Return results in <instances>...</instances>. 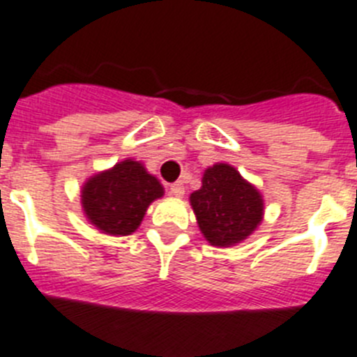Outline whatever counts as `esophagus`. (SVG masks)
I'll return each mask as SVG.
<instances>
[{
  "label": "esophagus",
  "instance_id": "obj_1",
  "mask_svg": "<svg viewBox=\"0 0 357 357\" xmlns=\"http://www.w3.org/2000/svg\"><path fill=\"white\" fill-rule=\"evenodd\" d=\"M171 194L174 195V197H183V194H185V186H183L181 181L172 183V185H171Z\"/></svg>",
  "mask_w": 357,
  "mask_h": 357
}]
</instances>
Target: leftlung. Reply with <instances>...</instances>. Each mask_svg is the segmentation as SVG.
I'll return each mask as SVG.
<instances>
[{
    "instance_id": "1",
    "label": "left lung",
    "mask_w": 357,
    "mask_h": 357,
    "mask_svg": "<svg viewBox=\"0 0 357 357\" xmlns=\"http://www.w3.org/2000/svg\"><path fill=\"white\" fill-rule=\"evenodd\" d=\"M199 229L215 247L240 243L263 220V197L227 163L208 167L202 186L190 195Z\"/></svg>"
}]
</instances>
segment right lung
Masks as SVG:
<instances>
[{
    "label": "right lung",
    "instance_id": "obj_1",
    "mask_svg": "<svg viewBox=\"0 0 357 357\" xmlns=\"http://www.w3.org/2000/svg\"><path fill=\"white\" fill-rule=\"evenodd\" d=\"M162 195L163 186L142 163L124 160L86 179L82 208L101 233L126 236L137 231L151 202Z\"/></svg>",
    "mask_w": 357,
    "mask_h": 357
}]
</instances>
